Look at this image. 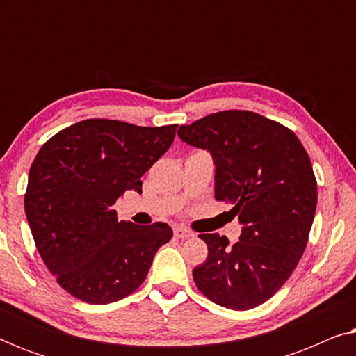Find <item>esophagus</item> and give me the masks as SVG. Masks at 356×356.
<instances>
[{"instance_id":"esophagus-1","label":"esophagus","mask_w":356,"mask_h":356,"mask_svg":"<svg viewBox=\"0 0 356 356\" xmlns=\"http://www.w3.org/2000/svg\"><path fill=\"white\" fill-rule=\"evenodd\" d=\"M173 235L177 238H191V236H194V233L191 230H188V228H184V227H175L173 228Z\"/></svg>"}]
</instances>
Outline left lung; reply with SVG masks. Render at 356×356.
<instances>
[{"label": "left lung", "mask_w": 356, "mask_h": 356, "mask_svg": "<svg viewBox=\"0 0 356 356\" xmlns=\"http://www.w3.org/2000/svg\"><path fill=\"white\" fill-rule=\"evenodd\" d=\"M178 136L211 152L216 199L232 202L243 225L232 246L218 233L199 235L209 252L193 279L223 308H256L280 290L308 245L318 204L308 152L293 131L246 110L207 115Z\"/></svg>", "instance_id": "left-lung-1"}]
</instances>
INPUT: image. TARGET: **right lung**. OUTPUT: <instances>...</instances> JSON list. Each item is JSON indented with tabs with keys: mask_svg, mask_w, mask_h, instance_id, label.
<instances>
[{
	"mask_svg": "<svg viewBox=\"0 0 356 356\" xmlns=\"http://www.w3.org/2000/svg\"><path fill=\"white\" fill-rule=\"evenodd\" d=\"M178 124L136 126L92 118L48 139L29 172L24 207L48 270L67 293L90 305L118 301L139 289L167 223L118 222L113 204L167 152Z\"/></svg>",
	"mask_w": 356,
	"mask_h": 356,
	"instance_id": "add662e5",
	"label": "right lung"
}]
</instances>
